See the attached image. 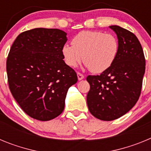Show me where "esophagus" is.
<instances>
[{"label": "esophagus", "mask_w": 151, "mask_h": 151, "mask_svg": "<svg viewBox=\"0 0 151 151\" xmlns=\"http://www.w3.org/2000/svg\"><path fill=\"white\" fill-rule=\"evenodd\" d=\"M77 76H78V80H82L84 78V75H82V73H77Z\"/></svg>", "instance_id": "1"}]
</instances>
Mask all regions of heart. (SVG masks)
Segmentation results:
<instances>
[{"instance_id":"obj_1","label":"heart","mask_w":151,"mask_h":151,"mask_svg":"<svg viewBox=\"0 0 151 151\" xmlns=\"http://www.w3.org/2000/svg\"><path fill=\"white\" fill-rule=\"evenodd\" d=\"M72 45L62 47L65 63L70 67H76L83 60L85 66L94 73L109 69L119 50V41L114 35L99 31H82L73 38Z\"/></svg>"}]
</instances>
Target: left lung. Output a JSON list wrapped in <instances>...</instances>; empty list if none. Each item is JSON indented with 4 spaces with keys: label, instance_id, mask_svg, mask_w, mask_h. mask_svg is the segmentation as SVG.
Segmentation results:
<instances>
[{
    "label": "left lung",
    "instance_id": "1",
    "mask_svg": "<svg viewBox=\"0 0 151 151\" xmlns=\"http://www.w3.org/2000/svg\"><path fill=\"white\" fill-rule=\"evenodd\" d=\"M116 34L119 50L111 66L100 76H88L87 104L92 115L104 121L116 119L135 105L145 72L142 47L132 32L119 26H109Z\"/></svg>",
    "mask_w": 151,
    "mask_h": 151
}]
</instances>
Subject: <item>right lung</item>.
<instances>
[{
    "label": "right lung",
    "mask_w": 151,
    "mask_h": 151,
    "mask_svg": "<svg viewBox=\"0 0 151 151\" xmlns=\"http://www.w3.org/2000/svg\"><path fill=\"white\" fill-rule=\"evenodd\" d=\"M66 41L60 29L36 28L19 35L12 45L6 60L9 88L32 118L48 121L61 114L68 89L78 81L63 60Z\"/></svg>",
    "instance_id": "right-lung-1"
}]
</instances>
